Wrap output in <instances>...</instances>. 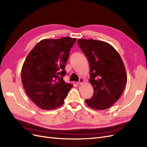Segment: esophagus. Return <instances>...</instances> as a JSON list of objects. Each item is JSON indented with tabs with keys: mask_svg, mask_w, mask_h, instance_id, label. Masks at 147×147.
I'll return each instance as SVG.
<instances>
[{
	"mask_svg": "<svg viewBox=\"0 0 147 147\" xmlns=\"http://www.w3.org/2000/svg\"><path fill=\"white\" fill-rule=\"evenodd\" d=\"M84 82V80L83 78H80L79 81L77 83H78V84H82Z\"/></svg>",
	"mask_w": 147,
	"mask_h": 147,
	"instance_id": "esophagus-1",
	"label": "esophagus"
}]
</instances>
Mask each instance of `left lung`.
I'll return each instance as SVG.
<instances>
[{"label": "left lung", "instance_id": "1", "mask_svg": "<svg viewBox=\"0 0 147 147\" xmlns=\"http://www.w3.org/2000/svg\"><path fill=\"white\" fill-rule=\"evenodd\" d=\"M78 45L86 56L90 69L93 96L85 102L96 110H105L121 96L127 83L123 60L117 51L105 42L78 39Z\"/></svg>", "mask_w": 147, "mask_h": 147}]
</instances>
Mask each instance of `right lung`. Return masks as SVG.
Here are the masks:
<instances>
[{
    "instance_id": "1",
    "label": "right lung",
    "mask_w": 147,
    "mask_h": 147,
    "mask_svg": "<svg viewBox=\"0 0 147 147\" xmlns=\"http://www.w3.org/2000/svg\"><path fill=\"white\" fill-rule=\"evenodd\" d=\"M77 39H43L29 53L21 70L26 92L39 108L52 110L63 104L71 84L63 80L70 49Z\"/></svg>"
}]
</instances>
